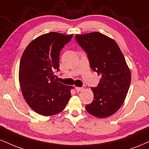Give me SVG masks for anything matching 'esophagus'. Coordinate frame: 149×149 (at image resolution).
I'll use <instances>...</instances> for the list:
<instances>
[{
	"mask_svg": "<svg viewBox=\"0 0 149 149\" xmlns=\"http://www.w3.org/2000/svg\"><path fill=\"white\" fill-rule=\"evenodd\" d=\"M84 89V88H82V87H76V90L77 92H81Z\"/></svg>",
	"mask_w": 149,
	"mask_h": 149,
	"instance_id": "1",
	"label": "esophagus"
}]
</instances>
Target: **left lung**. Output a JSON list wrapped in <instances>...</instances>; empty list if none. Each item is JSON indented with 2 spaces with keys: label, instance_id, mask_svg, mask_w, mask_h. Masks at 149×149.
I'll return each mask as SVG.
<instances>
[{
  "label": "left lung",
  "instance_id": "1",
  "mask_svg": "<svg viewBox=\"0 0 149 149\" xmlns=\"http://www.w3.org/2000/svg\"><path fill=\"white\" fill-rule=\"evenodd\" d=\"M75 37L91 69L101 76L97 87H92L94 100L85 105L86 110L99 118L112 115L122 105L130 87L131 75L124 56L113 39L98 32Z\"/></svg>",
  "mask_w": 149,
  "mask_h": 149
}]
</instances>
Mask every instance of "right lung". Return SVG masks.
I'll return each mask as SVG.
<instances>
[{"mask_svg": "<svg viewBox=\"0 0 149 149\" xmlns=\"http://www.w3.org/2000/svg\"><path fill=\"white\" fill-rule=\"evenodd\" d=\"M73 35L44 34L30 42L23 52L19 66V83L26 103L44 116L57 114L65 108L71 98V86L55 79L60 71L61 50Z\"/></svg>", "mask_w": 149, "mask_h": 149, "instance_id": "1", "label": "right lung"}]
</instances>
